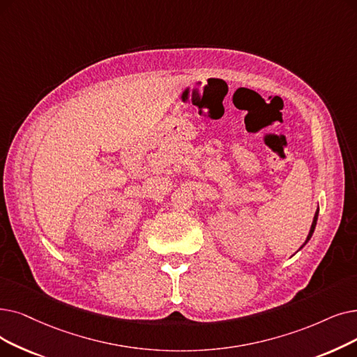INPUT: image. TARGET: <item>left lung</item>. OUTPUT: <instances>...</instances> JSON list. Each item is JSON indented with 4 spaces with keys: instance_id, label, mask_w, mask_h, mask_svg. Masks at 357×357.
Wrapping results in <instances>:
<instances>
[{
    "instance_id": "1",
    "label": "left lung",
    "mask_w": 357,
    "mask_h": 357,
    "mask_svg": "<svg viewBox=\"0 0 357 357\" xmlns=\"http://www.w3.org/2000/svg\"><path fill=\"white\" fill-rule=\"evenodd\" d=\"M318 214H319V207L317 208V211H315V215H314V220H312V225H311V230H309V234H307V236H306V241H305V243L299 248V250H302V248L309 242V239L312 238V235H314V230H315V226H317V220H318Z\"/></svg>"
}]
</instances>
